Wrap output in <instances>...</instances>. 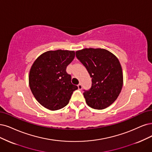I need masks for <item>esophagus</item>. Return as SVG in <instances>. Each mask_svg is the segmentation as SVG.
I'll use <instances>...</instances> for the list:
<instances>
[{
	"label": "esophagus",
	"instance_id": "esophagus-1",
	"mask_svg": "<svg viewBox=\"0 0 152 152\" xmlns=\"http://www.w3.org/2000/svg\"><path fill=\"white\" fill-rule=\"evenodd\" d=\"M77 87H78V89H80V90H81V89H82V85H81V83L78 84Z\"/></svg>",
	"mask_w": 152,
	"mask_h": 152
}]
</instances>
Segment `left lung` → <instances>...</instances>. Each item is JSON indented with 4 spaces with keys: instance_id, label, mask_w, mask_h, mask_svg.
Returning a JSON list of instances; mask_svg holds the SVG:
<instances>
[{
    "instance_id": "1",
    "label": "left lung",
    "mask_w": 152,
    "mask_h": 152,
    "mask_svg": "<svg viewBox=\"0 0 152 152\" xmlns=\"http://www.w3.org/2000/svg\"><path fill=\"white\" fill-rule=\"evenodd\" d=\"M76 54L92 79L91 88L83 93L87 104L96 110L108 107L118 97L123 86L118 59L109 50L101 48H85L77 50Z\"/></svg>"
}]
</instances>
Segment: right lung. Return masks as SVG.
Returning <instances> with one entry per match:
<instances>
[{
  "mask_svg": "<svg viewBox=\"0 0 152 152\" xmlns=\"http://www.w3.org/2000/svg\"><path fill=\"white\" fill-rule=\"evenodd\" d=\"M75 57L74 50H49L36 59L29 75L31 90L44 108L55 111L69 103L77 86L71 83L66 67Z\"/></svg>",
  "mask_w": 152,
  "mask_h": 152,
  "instance_id": "right-lung-1",
  "label": "right lung"
}]
</instances>
